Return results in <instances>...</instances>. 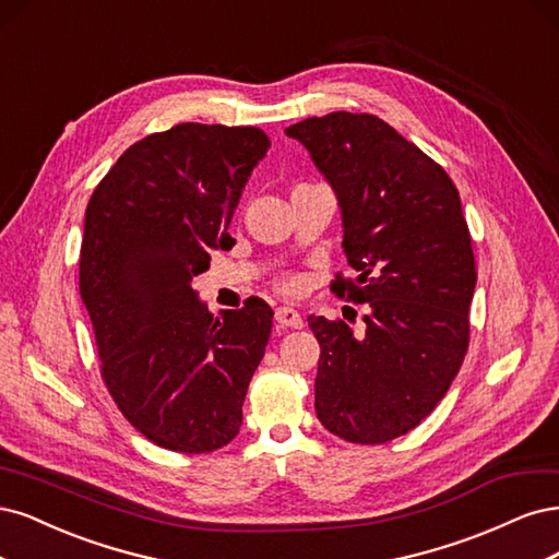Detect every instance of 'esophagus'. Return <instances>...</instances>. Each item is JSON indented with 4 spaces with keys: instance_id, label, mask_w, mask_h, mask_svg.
Returning <instances> with one entry per match:
<instances>
[{
    "instance_id": "esophagus-1",
    "label": "esophagus",
    "mask_w": 559,
    "mask_h": 559,
    "mask_svg": "<svg viewBox=\"0 0 559 559\" xmlns=\"http://www.w3.org/2000/svg\"><path fill=\"white\" fill-rule=\"evenodd\" d=\"M276 322L283 328H295V330H301L304 328V318L297 309H293V306H278L276 309Z\"/></svg>"
}]
</instances>
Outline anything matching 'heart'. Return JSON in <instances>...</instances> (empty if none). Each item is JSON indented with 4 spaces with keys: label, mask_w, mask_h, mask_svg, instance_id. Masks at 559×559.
Masks as SVG:
<instances>
[{
    "label": "heart",
    "mask_w": 559,
    "mask_h": 559,
    "mask_svg": "<svg viewBox=\"0 0 559 559\" xmlns=\"http://www.w3.org/2000/svg\"><path fill=\"white\" fill-rule=\"evenodd\" d=\"M297 287H299V281H297L295 276L281 278V290H283V293H297Z\"/></svg>",
    "instance_id": "1"
}]
</instances>
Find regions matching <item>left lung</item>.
<instances>
[{"mask_svg":"<svg viewBox=\"0 0 559 559\" xmlns=\"http://www.w3.org/2000/svg\"><path fill=\"white\" fill-rule=\"evenodd\" d=\"M334 190L365 330L309 316L320 344L316 416L350 443H385L443 400L469 346L476 266L460 192L416 143L369 114L334 111L285 130Z\"/></svg>","mask_w":559,"mask_h":559,"instance_id":"left-lung-1","label":"left lung"}]
</instances>
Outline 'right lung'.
Returning <instances> with one entry per match:
<instances>
[{
    "label": "right lung",
    "instance_id": "right-lung-1",
    "mask_svg": "<svg viewBox=\"0 0 559 559\" xmlns=\"http://www.w3.org/2000/svg\"><path fill=\"white\" fill-rule=\"evenodd\" d=\"M272 146L258 128L183 122L136 141L85 209L81 297L102 376L122 416L176 453H211L239 435L243 400L274 311L250 297L221 316L192 287Z\"/></svg>",
    "mask_w": 559,
    "mask_h": 559
}]
</instances>
